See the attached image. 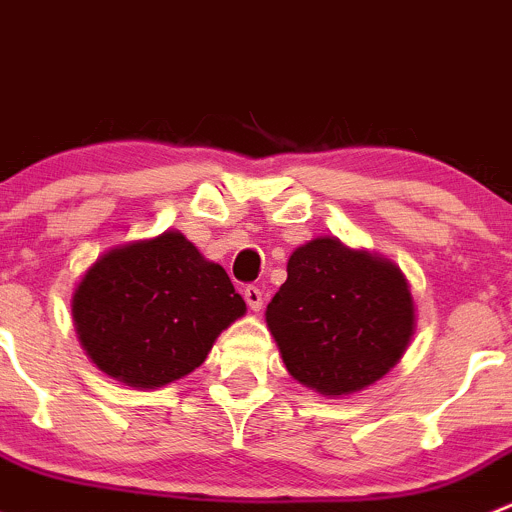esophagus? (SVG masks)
Returning <instances> with one entry per match:
<instances>
[{
	"label": "esophagus",
	"instance_id": "esophagus-1",
	"mask_svg": "<svg viewBox=\"0 0 512 512\" xmlns=\"http://www.w3.org/2000/svg\"><path fill=\"white\" fill-rule=\"evenodd\" d=\"M242 297H245L247 307H250L252 312H260L262 304H265V294H262V289H257V287H252V285L242 289Z\"/></svg>",
	"mask_w": 512,
	"mask_h": 512
}]
</instances>
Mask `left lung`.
I'll return each mask as SVG.
<instances>
[{
    "label": "left lung",
    "instance_id": "8db88e82",
    "mask_svg": "<svg viewBox=\"0 0 512 512\" xmlns=\"http://www.w3.org/2000/svg\"><path fill=\"white\" fill-rule=\"evenodd\" d=\"M265 322L289 374L339 399L399 364L414 337L416 304L399 265L322 235L289 255L287 282Z\"/></svg>",
    "mask_w": 512,
    "mask_h": 512
}]
</instances>
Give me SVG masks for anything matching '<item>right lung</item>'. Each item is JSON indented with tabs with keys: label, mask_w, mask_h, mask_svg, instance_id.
<instances>
[{
	"label": "right lung",
	"mask_w": 512,
	"mask_h": 512,
	"mask_svg": "<svg viewBox=\"0 0 512 512\" xmlns=\"http://www.w3.org/2000/svg\"><path fill=\"white\" fill-rule=\"evenodd\" d=\"M245 312L223 267L178 230L106 250L71 297L86 356L111 379L146 391L198 369Z\"/></svg>",
	"instance_id": "right-lung-1"
}]
</instances>
